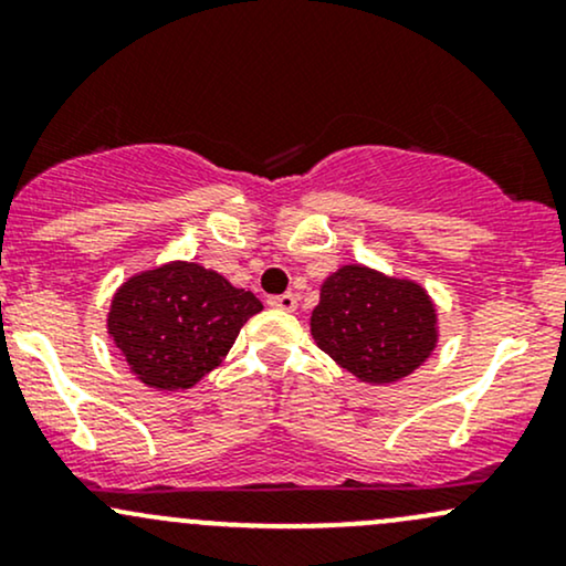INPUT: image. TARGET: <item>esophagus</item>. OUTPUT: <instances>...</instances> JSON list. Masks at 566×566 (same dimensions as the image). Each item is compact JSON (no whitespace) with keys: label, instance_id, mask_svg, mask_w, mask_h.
<instances>
[{"label":"esophagus","instance_id":"obj_1","mask_svg":"<svg viewBox=\"0 0 566 566\" xmlns=\"http://www.w3.org/2000/svg\"><path fill=\"white\" fill-rule=\"evenodd\" d=\"M269 305H271V308H276V311H295L297 308V297L292 295V292H284V295L271 297Z\"/></svg>","mask_w":566,"mask_h":566}]
</instances>
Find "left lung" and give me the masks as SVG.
Masks as SVG:
<instances>
[{
    "label": "left lung",
    "mask_w": 566,
    "mask_h": 566,
    "mask_svg": "<svg viewBox=\"0 0 566 566\" xmlns=\"http://www.w3.org/2000/svg\"><path fill=\"white\" fill-rule=\"evenodd\" d=\"M311 335L356 380L391 386L437 350L439 308L415 279L346 263L322 282Z\"/></svg>",
    "instance_id": "obj_1"
}]
</instances>
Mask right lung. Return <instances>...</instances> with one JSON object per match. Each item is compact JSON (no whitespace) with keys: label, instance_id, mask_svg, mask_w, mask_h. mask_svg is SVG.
I'll use <instances>...</instances> for the list:
<instances>
[{"label":"right lung","instance_id":"obj_1","mask_svg":"<svg viewBox=\"0 0 566 566\" xmlns=\"http://www.w3.org/2000/svg\"><path fill=\"white\" fill-rule=\"evenodd\" d=\"M263 303L193 261L127 276L112 295L106 333L129 373L157 391H186L220 367Z\"/></svg>","mask_w":566,"mask_h":566}]
</instances>
